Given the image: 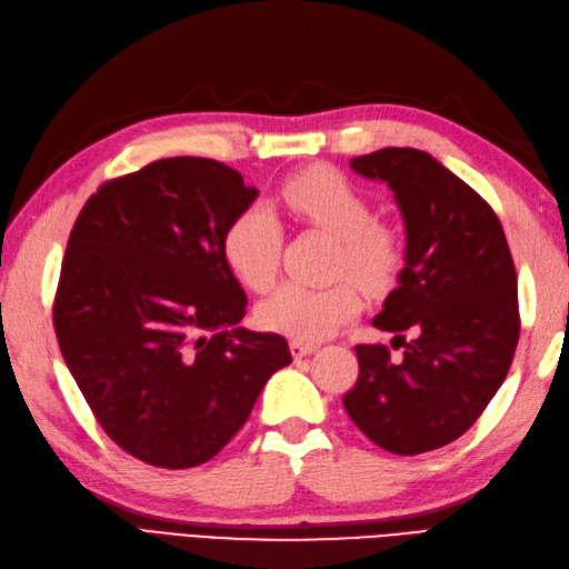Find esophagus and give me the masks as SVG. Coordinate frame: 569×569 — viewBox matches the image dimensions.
<instances>
[{
  "mask_svg": "<svg viewBox=\"0 0 569 569\" xmlns=\"http://www.w3.org/2000/svg\"><path fill=\"white\" fill-rule=\"evenodd\" d=\"M319 347L317 345H309V342H302V340H292L290 342V353L296 356V359H305V356L313 353Z\"/></svg>",
  "mask_w": 569,
  "mask_h": 569,
  "instance_id": "34e87169",
  "label": "esophagus"
}]
</instances>
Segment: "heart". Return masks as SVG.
<instances>
[{
	"label": "heart",
	"mask_w": 569,
	"mask_h": 569,
	"mask_svg": "<svg viewBox=\"0 0 569 569\" xmlns=\"http://www.w3.org/2000/svg\"><path fill=\"white\" fill-rule=\"evenodd\" d=\"M279 201L292 218L338 239L335 271L347 273L361 288H387L401 269L403 243L396 231L375 220V210L359 187L330 166H313L288 178ZM281 224L267 206L252 203L231 220L222 237V256L237 279L252 290H267L281 260ZM361 309L359 290L338 283L323 290L283 283L258 307L267 330L302 342H319L349 323Z\"/></svg>",
	"instance_id": "heart-1"
}]
</instances>
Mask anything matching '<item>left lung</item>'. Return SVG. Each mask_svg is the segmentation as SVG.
Here are the masks:
<instances>
[{
	"mask_svg": "<svg viewBox=\"0 0 569 569\" xmlns=\"http://www.w3.org/2000/svg\"><path fill=\"white\" fill-rule=\"evenodd\" d=\"M351 168L391 187L406 222V267L372 326L396 332L359 345V380L342 403L372 443L419 455L452 443L507 380L518 335L511 250L490 203L412 147H385ZM410 329L413 340L402 332Z\"/></svg>",
	"mask_w": 569,
	"mask_h": 569,
	"instance_id": "1",
	"label": "left lung"
}]
</instances>
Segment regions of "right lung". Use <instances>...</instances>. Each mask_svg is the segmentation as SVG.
I'll return each mask as SVG.
<instances>
[{
    "instance_id": "1",
    "label": "right lung",
    "mask_w": 569,
    "mask_h": 569,
    "mask_svg": "<svg viewBox=\"0 0 569 569\" xmlns=\"http://www.w3.org/2000/svg\"><path fill=\"white\" fill-rule=\"evenodd\" d=\"M256 197L220 161L159 159L100 184L72 227L60 353L104 433L144 465L213 459L292 361L281 335L237 326L248 300L222 237Z\"/></svg>"
}]
</instances>
